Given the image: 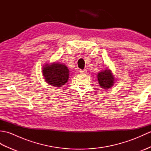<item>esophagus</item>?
<instances>
[{
    "mask_svg": "<svg viewBox=\"0 0 151 151\" xmlns=\"http://www.w3.org/2000/svg\"><path fill=\"white\" fill-rule=\"evenodd\" d=\"M79 72H80V73H81V74H86L87 73V70H86V69H84V70H79Z\"/></svg>",
    "mask_w": 151,
    "mask_h": 151,
    "instance_id": "obj_1",
    "label": "esophagus"
}]
</instances>
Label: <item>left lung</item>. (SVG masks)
<instances>
[{
  "instance_id": "left-lung-1",
  "label": "left lung",
  "mask_w": 151,
  "mask_h": 151,
  "mask_svg": "<svg viewBox=\"0 0 151 151\" xmlns=\"http://www.w3.org/2000/svg\"><path fill=\"white\" fill-rule=\"evenodd\" d=\"M97 78L101 87L106 89L111 88L115 83L114 75L109 69L98 73Z\"/></svg>"
}]
</instances>
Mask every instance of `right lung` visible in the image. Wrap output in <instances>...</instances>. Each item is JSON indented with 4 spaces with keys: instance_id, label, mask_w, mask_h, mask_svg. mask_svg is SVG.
I'll return each instance as SVG.
<instances>
[{
    "instance_id": "obj_1",
    "label": "right lung",
    "mask_w": 151,
    "mask_h": 151,
    "mask_svg": "<svg viewBox=\"0 0 151 151\" xmlns=\"http://www.w3.org/2000/svg\"><path fill=\"white\" fill-rule=\"evenodd\" d=\"M42 72L48 84L56 88L62 87L69 79V70L64 64L57 62L46 64L43 67Z\"/></svg>"
}]
</instances>
